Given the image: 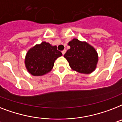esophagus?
<instances>
[{"label":"esophagus","instance_id":"34e87169","mask_svg":"<svg viewBox=\"0 0 122 122\" xmlns=\"http://www.w3.org/2000/svg\"><path fill=\"white\" fill-rule=\"evenodd\" d=\"M66 49H64L63 51H62V54H63V55H64V54H65V52H66Z\"/></svg>","mask_w":122,"mask_h":122}]
</instances>
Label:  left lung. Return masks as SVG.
<instances>
[{"mask_svg": "<svg viewBox=\"0 0 122 122\" xmlns=\"http://www.w3.org/2000/svg\"><path fill=\"white\" fill-rule=\"evenodd\" d=\"M70 49L64 57L69 62L73 70L84 74H89L95 70L98 62L97 51L90 44L74 39L68 43Z\"/></svg>", "mask_w": 122, "mask_h": 122, "instance_id": "8db88e82", "label": "left lung"}]
</instances>
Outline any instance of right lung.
<instances>
[{
	"label": "right lung",
	"mask_w": 122,
	"mask_h": 122,
	"mask_svg": "<svg viewBox=\"0 0 122 122\" xmlns=\"http://www.w3.org/2000/svg\"><path fill=\"white\" fill-rule=\"evenodd\" d=\"M63 55L56 46L42 42L29 49L25 58V66L34 76H41L51 70L55 60Z\"/></svg>",
	"instance_id": "right-lung-1"
}]
</instances>
